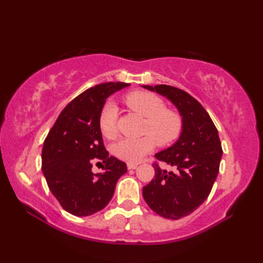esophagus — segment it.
<instances>
[{"instance_id":"34e87169","label":"esophagus","mask_w":263,"mask_h":263,"mask_svg":"<svg viewBox=\"0 0 263 263\" xmlns=\"http://www.w3.org/2000/svg\"><path fill=\"white\" fill-rule=\"evenodd\" d=\"M138 167V164H132V163H128L127 164V168L128 170H136Z\"/></svg>"}]
</instances>
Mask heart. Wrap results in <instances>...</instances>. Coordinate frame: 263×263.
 Wrapping results in <instances>:
<instances>
[{
	"label": "heart",
	"instance_id": "heart-1",
	"mask_svg": "<svg viewBox=\"0 0 263 263\" xmlns=\"http://www.w3.org/2000/svg\"><path fill=\"white\" fill-rule=\"evenodd\" d=\"M127 107L146 119L142 138H124L113 147V154L126 163L136 164L152 153L156 142L159 146H170L180 137L183 121L177 111L165 108L163 99L147 91H135L125 96ZM99 128L105 138L113 139L117 135V108L107 102L99 114Z\"/></svg>",
	"mask_w": 263,
	"mask_h": 263
}]
</instances>
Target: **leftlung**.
Masks as SVG:
<instances>
[{"mask_svg": "<svg viewBox=\"0 0 263 263\" xmlns=\"http://www.w3.org/2000/svg\"><path fill=\"white\" fill-rule=\"evenodd\" d=\"M142 87L171 100L182 116L178 140L155 155L176 171L167 172L155 163V178L142 189L150 209L176 220L191 214L208 198L219 172L221 143L209 114L191 95L167 85Z\"/></svg>", "mask_w": 263, "mask_h": 263, "instance_id": "left-lung-1", "label": "left lung"}]
</instances>
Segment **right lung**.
Returning <instances> with one entry per match:
<instances>
[{"mask_svg": "<svg viewBox=\"0 0 263 263\" xmlns=\"http://www.w3.org/2000/svg\"><path fill=\"white\" fill-rule=\"evenodd\" d=\"M130 86L107 82L89 88L61 111L44 141L42 170L62 208L78 217L104 209L113 198L126 164L108 156L99 128V114L111 93ZM99 159L104 172L95 175L91 163Z\"/></svg>", "mask_w": 263, "mask_h": 263, "instance_id": "right-lung-1", "label": "right lung"}]
</instances>
